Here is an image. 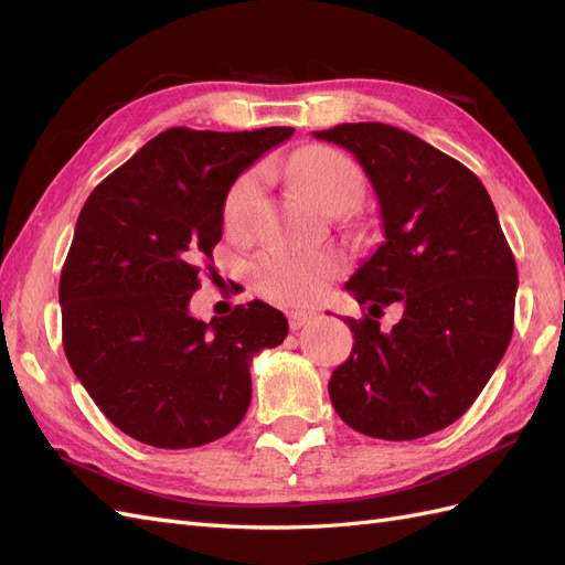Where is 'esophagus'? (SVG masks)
I'll return each mask as SVG.
<instances>
[{
    "label": "esophagus",
    "mask_w": 565,
    "mask_h": 565,
    "mask_svg": "<svg viewBox=\"0 0 565 565\" xmlns=\"http://www.w3.org/2000/svg\"><path fill=\"white\" fill-rule=\"evenodd\" d=\"M311 318H313L311 311H292V313H289V328L299 330V328H303L306 322H311Z\"/></svg>",
    "instance_id": "esophagus-1"
}]
</instances>
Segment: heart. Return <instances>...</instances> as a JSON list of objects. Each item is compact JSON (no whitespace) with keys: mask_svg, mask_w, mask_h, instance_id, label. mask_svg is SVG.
<instances>
[{"mask_svg":"<svg viewBox=\"0 0 565 565\" xmlns=\"http://www.w3.org/2000/svg\"><path fill=\"white\" fill-rule=\"evenodd\" d=\"M287 174L299 191L322 210L353 202L363 195V172L347 156L322 146L295 152L285 162ZM266 174L254 167L237 177L224 200V226L233 235L254 228L264 200ZM339 268V256L330 249H285L273 247L252 264V282L259 292L280 303H301L316 297Z\"/></svg>","mask_w":565,"mask_h":565,"instance_id":"b5f03b06","label":"heart"}]
</instances>
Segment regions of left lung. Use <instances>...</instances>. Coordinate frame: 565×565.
I'll use <instances>...</instances> for the list:
<instances>
[{"mask_svg": "<svg viewBox=\"0 0 565 565\" xmlns=\"http://www.w3.org/2000/svg\"><path fill=\"white\" fill-rule=\"evenodd\" d=\"M380 200L384 243L344 285L367 316L347 318L353 351L330 377L337 415L384 440L446 429L478 398L514 332L519 273L486 185L415 134L337 125ZM404 303L391 333L374 317Z\"/></svg>", "mask_w": 565, "mask_h": 565, "instance_id": "1", "label": "left lung"}]
</instances>
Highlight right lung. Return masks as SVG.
<instances>
[{"instance_id": "add662e5", "label": "right lung", "mask_w": 565, "mask_h": 565, "mask_svg": "<svg viewBox=\"0 0 565 565\" xmlns=\"http://www.w3.org/2000/svg\"><path fill=\"white\" fill-rule=\"evenodd\" d=\"M292 134L167 129L84 202L58 285L63 349L100 413L146 446L231 434L252 401V358L287 337V318L259 299L210 322L188 303L231 183Z\"/></svg>"}]
</instances>
